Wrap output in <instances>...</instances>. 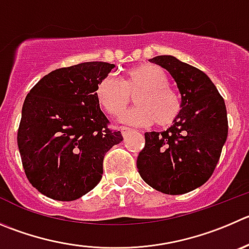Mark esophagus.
Masks as SVG:
<instances>
[{
	"label": "esophagus",
	"instance_id": "esophagus-1",
	"mask_svg": "<svg viewBox=\"0 0 249 249\" xmlns=\"http://www.w3.org/2000/svg\"><path fill=\"white\" fill-rule=\"evenodd\" d=\"M121 132H122L123 136H126L128 132H131V128H128V127H121Z\"/></svg>",
	"mask_w": 249,
	"mask_h": 249
}]
</instances>
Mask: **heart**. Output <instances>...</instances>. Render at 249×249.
Here are the masks:
<instances>
[{
  "mask_svg": "<svg viewBox=\"0 0 249 249\" xmlns=\"http://www.w3.org/2000/svg\"><path fill=\"white\" fill-rule=\"evenodd\" d=\"M137 91L139 93L136 92ZM138 106L124 111L120 121L134 126L165 127L174 122L181 111L178 94L169 88V78L164 70L155 65H139L127 71L122 82L112 75L104 77L98 83L95 95L101 107L111 115L122 112L131 101Z\"/></svg>",
  "mask_w": 249,
  "mask_h": 249,
  "instance_id": "1",
  "label": "heart"
}]
</instances>
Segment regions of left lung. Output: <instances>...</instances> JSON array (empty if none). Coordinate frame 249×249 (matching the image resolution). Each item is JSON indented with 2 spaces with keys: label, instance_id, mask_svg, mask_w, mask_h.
<instances>
[{
  "label": "left lung",
  "instance_id": "obj_1",
  "mask_svg": "<svg viewBox=\"0 0 249 249\" xmlns=\"http://www.w3.org/2000/svg\"><path fill=\"white\" fill-rule=\"evenodd\" d=\"M176 82L181 111L164 132H146L137 167L145 183L165 194H183L204 184L214 172L227 138L225 101L209 77L174 56H156Z\"/></svg>",
  "mask_w": 249,
  "mask_h": 249
}]
</instances>
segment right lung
Wrapping results in <instances>:
<instances>
[{
    "mask_svg": "<svg viewBox=\"0 0 249 249\" xmlns=\"http://www.w3.org/2000/svg\"><path fill=\"white\" fill-rule=\"evenodd\" d=\"M115 68L84 62L42 77L25 98L18 148L25 175L51 199L71 202L90 192L103 177L105 154L123 141L107 128L95 89Z\"/></svg>",
    "mask_w": 249,
    "mask_h": 249,
    "instance_id": "1",
    "label": "right lung"
}]
</instances>
